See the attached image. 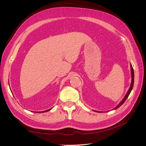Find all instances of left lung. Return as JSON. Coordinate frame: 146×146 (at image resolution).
Listing matches in <instances>:
<instances>
[{"label":"left lung","mask_w":146,"mask_h":146,"mask_svg":"<svg viewBox=\"0 0 146 146\" xmlns=\"http://www.w3.org/2000/svg\"><path fill=\"white\" fill-rule=\"evenodd\" d=\"M130 68H131V84H130V86L129 89V90H128V91H127V94H126V95L125 96L124 98H123V99L121 100V102L119 103V104L116 106V107L114 108V110H116V109L118 108L119 107H120L121 106L123 103H124V102L126 100V99H127L128 97H129V94H130V92H131L132 89H133V84H134V71H133V67H132V66H131V64H130ZM96 111L98 112V113L99 112V111ZM100 113H101V111H100Z\"/></svg>","instance_id":"8db88e82"}]
</instances>
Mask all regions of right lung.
Returning a JSON list of instances; mask_svg holds the SVG:
<instances>
[{"instance_id":"obj_1","label":"right lung","mask_w":146,"mask_h":146,"mask_svg":"<svg viewBox=\"0 0 146 146\" xmlns=\"http://www.w3.org/2000/svg\"><path fill=\"white\" fill-rule=\"evenodd\" d=\"M52 108H50V109H48V110H46V111H42V113H44V112H47V111H50V110H51ZM39 113H41V112H39Z\"/></svg>"}]
</instances>
